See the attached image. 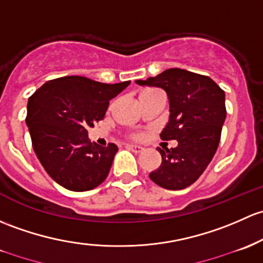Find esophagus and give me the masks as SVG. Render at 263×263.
<instances>
[{
	"mask_svg": "<svg viewBox=\"0 0 263 263\" xmlns=\"http://www.w3.org/2000/svg\"><path fill=\"white\" fill-rule=\"evenodd\" d=\"M127 148H128V150H131V151H134V153H136V154H139L143 150L141 146H137V145H127Z\"/></svg>",
	"mask_w": 263,
	"mask_h": 263,
	"instance_id": "esophagus-1",
	"label": "esophagus"
}]
</instances>
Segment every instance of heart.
I'll list each match as a JSON object with an SVG mask.
<instances>
[{
    "label": "heart",
    "mask_w": 263,
    "mask_h": 263,
    "mask_svg": "<svg viewBox=\"0 0 263 263\" xmlns=\"http://www.w3.org/2000/svg\"><path fill=\"white\" fill-rule=\"evenodd\" d=\"M148 90H154V89H148ZM148 90H146V92H148ZM143 93H145V92H143ZM132 137H134V139H140L141 135L140 134H134V135H132Z\"/></svg>",
    "instance_id": "obj_1"
}]
</instances>
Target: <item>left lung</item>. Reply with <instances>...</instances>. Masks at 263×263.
Instances as JSON below:
<instances>
[{
  "mask_svg": "<svg viewBox=\"0 0 263 263\" xmlns=\"http://www.w3.org/2000/svg\"><path fill=\"white\" fill-rule=\"evenodd\" d=\"M136 83L166 92L170 117L160 137L178 141L170 150L157 147L162 162L150 179L164 189H185L204 173L219 145L227 115L224 90L209 77L179 68Z\"/></svg>",
  "mask_w": 263,
  "mask_h": 263,
  "instance_id": "8db88e82",
  "label": "left lung"
}]
</instances>
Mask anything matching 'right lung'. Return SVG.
I'll return each mask as SVG.
<instances>
[{
    "label": "right lung",
    "mask_w": 263,
    "mask_h": 263,
    "mask_svg": "<svg viewBox=\"0 0 263 263\" xmlns=\"http://www.w3.org/2000/svg\"><path fill=\"white\" fill-rule=\"evenodd\" d=\"M129 83L63 77L46 82L30 97L26 124L32 147L52 180L73 192L92 190L106 180L118 147L92 143L87 129L103 120L110 99Z\"/></svg>",
    "instance_id": "add662e5"
}]
</instances>
